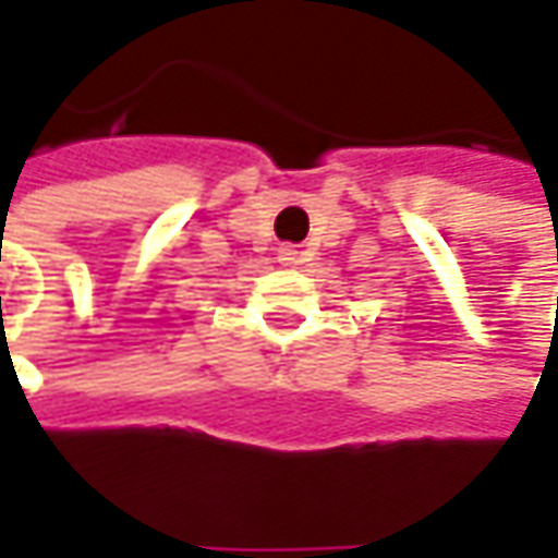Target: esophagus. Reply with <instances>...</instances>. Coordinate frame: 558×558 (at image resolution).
<instances>
[{
	"instance_id": "obj_1",
	"label": "esophagus",
	"mask_w": 558,
	"mask_h": 558,
	"mask_svg": "<svg viewBox=\"0 0 558 558\" xmlns=\"http://www.w3.org/2000/svg\"><path fill=\"white\" fill-rule=\"evenodd\" d=\"M278 259L283 262V265H299V262H302V250H299V246H280Z\"/></svg>"
}]
</instances>
